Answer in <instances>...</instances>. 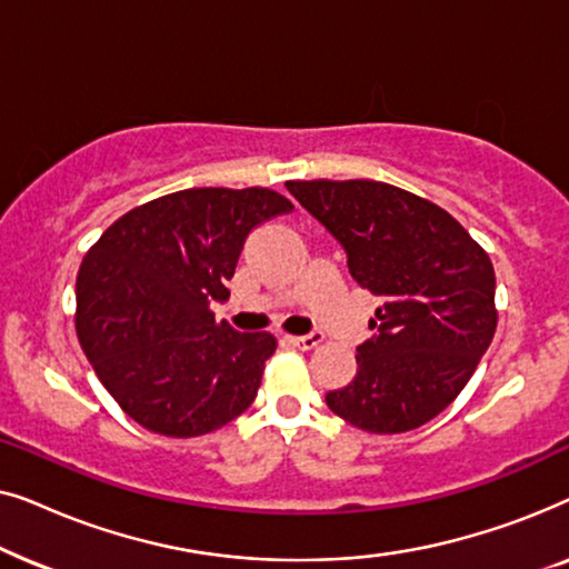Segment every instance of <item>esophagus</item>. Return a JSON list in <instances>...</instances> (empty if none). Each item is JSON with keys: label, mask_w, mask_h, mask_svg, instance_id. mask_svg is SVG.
I'll return each mask as SVG.
<instances>
[{"label": "esophagus", "mask_w": 569, "mask_h": 569, "mask_svg": "<svg viewBox=\"0 0 569 569\" xmlns=\"http://www.w3.org/2000/svg\"><path fill=\"white\" fill-rule=\"evenodd\" d=\"M284 339L298 349H313L323 341V333L321 331H310V333H302V337H284Z\"/></svg>", "instance_id": "34e87169"}]
</instances>
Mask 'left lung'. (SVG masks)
<instances>
[{"label":"left lung","mask_w":569,"mask_h":569,"mask_svg":"<svg viewBox=\"0 0 569 569\" xmlns=\"http://www.w3.org/2000/svg\"><path fill=\"white\" fill-rule=\"evenodd\" d=\"M339 240L349 274L378 295L352 383L326 393L365 432H409L438 417L477 370L497 329L495 269L432 201L380 181H287Z\"/></svg>","instance_id":"8db88e82"}]
</instances>
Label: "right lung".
Wrapping results in <instances>:
<instances>
[{
	"label": "right lung",
	"instance_id": "obj_1",
	"mask_svg": "<svg viewBox=\"0 0 569 569\" xmlns=\"http://www.w3.org/2000/svg\"><path fill=\"white\" fill-rule=\"evenodd\" d=\"M271 189H186L131 209L84 253L77 337L144 430L197 438L251 407L277 339L217 323L212 302L253 228L292 212Z\"/></svg>",
	"mask_w": 569,
	"mask_h": 569
}]
</instances>
